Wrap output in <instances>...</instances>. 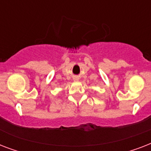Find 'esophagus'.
<instances>
[{
  "mask_svg": "<svg viewBox=\"0 0 151 151\" xmlns=\"http://www.w3.org/2000/svg\"><path fill=\"white\" fill-rule=\"evenodd\" d=\"M74 80H77V79H76V78H75V79H74Z\"/></svg>",
  "mask_w": 151,
  "mask_h": 151,
  "instance_id": "obj_1",
  "label": "esophagus"
}]
</instances>
